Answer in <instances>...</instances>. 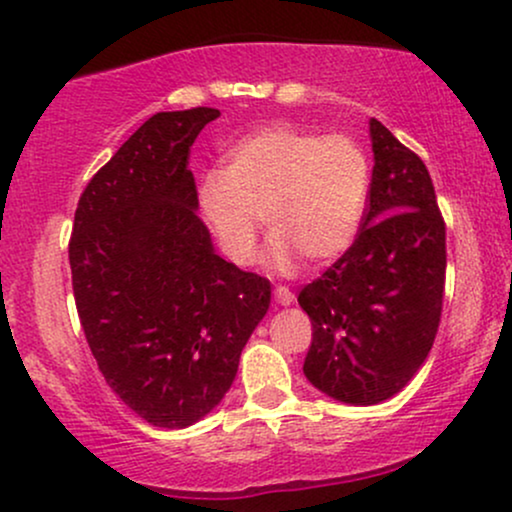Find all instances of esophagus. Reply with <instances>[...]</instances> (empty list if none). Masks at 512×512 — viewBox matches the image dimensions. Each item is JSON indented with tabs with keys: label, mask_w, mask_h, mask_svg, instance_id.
I'll use <instances>...</instances> for the list:
<instances>
[{
	"label": "esophagus",
	"mask_w": 512,
	"mask_h": 512,
	"mask_svg": "<svg viewBox=\"0 0 512 512\" xmlns=\"http://www.w3.org/2000/svg\"><path fill=\"white\" fill-rule=\"evenodd\" d=\"M274 300L279 305H291L293 300H295V295L291 293V288H286V286H276L274 288Z\"/></svg>",
	"instance_id": "34e87169"
}]
</instances>
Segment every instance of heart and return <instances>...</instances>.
Wrapping results in <instances>:
<instances>
[{"instance_id":"heart-1","label":"heart","mask_w":512,"mask_h":512,"mask_svg":"<svg viewBox=\"0 0 512 512\" xmlns=\"http://www.w3.org/2000/svg\"><path fill=\"white\" fill-rule=\"evenodd\" d=\"M369 159L346 133L319 135L295 123H269L240 135L197 183V207L226 260L248 267L264 219L274 231L267 262L291 274L303 257L331 264L362 229Z\"/></svg>"}]
</instances>
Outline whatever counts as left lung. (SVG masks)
<instances>
[{"label": "left lung", "mask_w": 512, "mask_h": 512, "mask_svg": "<svg viewBox=\"0 0 512 512\" xmlns=\"http://www.w3.org/2000/svg\"><path fill=\"white\" fill-rule=\"evenodd\" d=\"M374 171L346 255L300 291L312 319L305 377L353 405L391 398L434 346L446 286V221L420 155L369 121Z\"/></svg>", "instance_id": "8db88e82"}]
</instances>
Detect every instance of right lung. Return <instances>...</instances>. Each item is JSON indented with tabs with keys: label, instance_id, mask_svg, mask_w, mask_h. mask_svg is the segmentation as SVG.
I'll use <instances>...</instances> for the list:
<instances>
[{
	"label": "right lung",
	"instance_id": "add662e5",
	"mask_svg": "<svg viewBox=\"0 0 512 512\" xmlns=\"http://www.w3.org/2000/svg\"><path fill=\"white\" fill-rule=\"evenodd\" d=\"M219 109L150 116L80 195L69 262L104 381L155 427L205 417L267 315L269 279L221 260L195 214L190 147Z\"/></svg>",
	"mask_w": 512,
	"mask_h": 512
}]
</instances>
